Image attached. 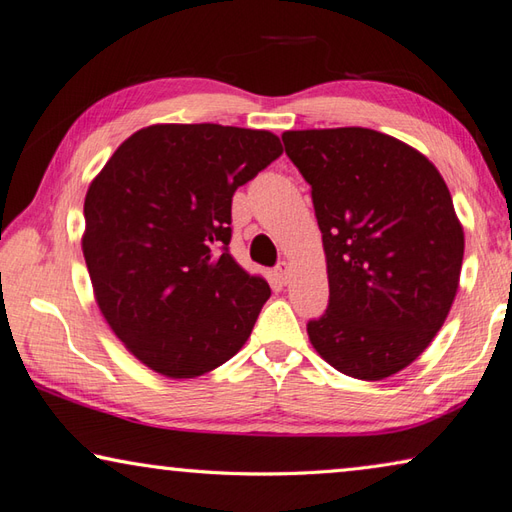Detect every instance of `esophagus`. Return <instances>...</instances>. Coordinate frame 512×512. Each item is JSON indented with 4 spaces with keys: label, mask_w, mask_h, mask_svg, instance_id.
Listing matches in <instances>:
<instances>
[{
    "label": "esophagus",
    "mask_w": 512,
    "mask_h": 512,
    "mask_svg": "<svg viewBox=\"0 0 512 512\" xmlns=\"http://www.w3.org/2000/svg\"><path fill=\"white\" fill-rule=\"evenodd\" d=\"M275 275H277V279L281 281V284H288V279H290V264H288V262H279L277 268H275Z\"/></svg>",
    "instance_id": "1"
}]
</instances>
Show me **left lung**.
<instances>
[{"label":"left lung","instance_id":"1","mask_svg":"<svg viewBox=\"0 0 512 512\" xmlns=\"http://www.w3.org/2000/svg\"><path fill=\"white\" fill-rule=\"evenodd\" d=\"M312 187L330 303L308 323L341 374L383 380L427 350L453 306L464 231L447 182L402 140L365 127L284 132Z\"/></svg>","mask_w":512,"mask_h":512}]
</instances>
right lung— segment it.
Segmentation results:
<instances>
[{
  "label": "right lung",
  "mask_w": 512,
  "mask_h": 512,
  "mask_svg": "<svg viewBox=\"0 0 512 512\" xmlns=\"http://www.w3.org/2000/svg\"><path fill=\"white\" fill-rule=\"evenodd\" d=\"M281 154L264 129L149 125L92 180L81 244L94 297L154 372L202 376L248 341L270 286L228 253L231 202Z\"/></svg>",
  "instance_id": "add662e5"
}]
</instances>
